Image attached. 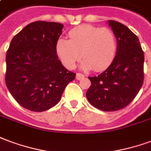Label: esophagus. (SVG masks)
Listing matches in <instances>:
<instances>
[{
  "label": "esophagus",
  "instance_id": "obj_1",
  "mask_svg": "<svg viewBox=\"0 0 151 151\" xmlns=\"http://www.w3.org/2000/svg\"><path fill=\"white\" fill-rule=\"evenodd\" d=\"M83 78H84V75L80 73H78L76 74V79H77V80H81V79Z\"/></svg>",
  "mask_w": 151,
  "mask_h": 151
}]
</instances>
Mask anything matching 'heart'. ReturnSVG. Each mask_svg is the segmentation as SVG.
Here are the masks:
<instances>
[{
  "label": "heart",
  "instance_id": "b5f03b06",
  "mask_svg": "<svg viewBox=\"0 0 151 151\" xmlns=\"http://www.w3.org/2000/svg\"><path fill=\"white\" fill-rule=\"evenodd\" d=\"M70 40L60 38L57 42V53L65 66L72 69L76 62L84 58L81 66L96 71L106 69L113 61L117 43L112 30L85 24L69 32Z\"/></svg>",
  "mask_w": 151,
  "mask_h": 151
}]
</instances>
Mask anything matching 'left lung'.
Listing matches in <instances>:
<instances>
[{"label":"left lung","mask_w":151,"mask_h":151,"mask_svg":"<svg viewBox=\"0 0 151 151\" xmlns=\"http://www.w3.org/2000/svg\"><path fill=\"white\" fill-rule=\"evenodd\" d=\"M108 23L117 39L115 58L101 74L89 77L91 86L86 98L99 110L116 111L129 105L143 84L144 53L129 28L112 20Z\"/></svg>","instance_id":"obj_1"}]
</instances>
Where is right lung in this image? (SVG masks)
<instances>
[{
    "instance_id": "add662e5",
    "label": "right lung",
    "mask_w": 151,
    "mask_h": 151,
    "mask_svg": "<svg viewBox=\"0 0 151 151\" xmlns=\"http://www.w3.org/2000/svg\"><path fill=\"white\" fill-rule=\"evenodd\" d=\"M63 24L32 22L13 37L6 53L5 84L22 106L34 112L58 104L76 73L65 68L57 55Z\"/></svg>"
}]
</instances>
